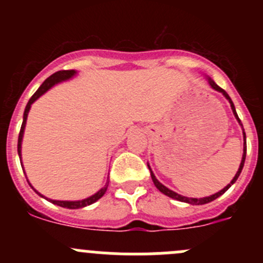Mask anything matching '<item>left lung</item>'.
Here are the masks:
<instances>
[{
  "instance_id": "8db88e82",
  "label": "left lung",
  "mask_w": 263,
  "mask_h": 263,
  "mask_svg": "<svg viewBox=\"0 0 263 263\" xmlns=\"http://www.w3.org/2000/svg\"><path fill=\"white\" fill-rule=\"evenodd\" d=\"M208 80H209V84H210V86L213 87V89L216 90V91L221 92V94L224 95V97L227 98L228 100H229V103H230V107H232V110H233V113H234V116H235V118H237L238 123H239L240 126H242V128H243V124H242V122H240L239 117H238V115H237V110H235V107H234V104H233L232 99H230V97H229V95H228V92L225 91L224 89H221V87H220V86H217V85L215 84V81H214V80H211L210 78H208ZM243 140H245V144H243V156H242V161H240V165H239V169H238L237 174H235V176H234V178L232 179V182H230L229 184L227 185V187H224V188H222L221 191H219V192H217V193H215V195H211V196H209V197H202V198H191V197H185V196L178 195V193H177V192H174V191L169 190V188H166L165 185H163V184H161V183L159 182L158 179L155 178V176H154V173H153V171H151L150 165H148V164H147V166H148V171H150L151 178H153V182H154V184H155V187L158 188V190L160 191L161 193H164V195H166V196H168V197H172V198H174V200H177V201H181V202H187V203H191V205H205V203H209V202H211V201L216 200L217 197H220V196H221L222 193H225V192H227V191L229 190L230 187H232V184H234L235 181H237V179H238V177H239V174L242 173V169H243V165H245V160H246V154H247V142H246V132H245V128H243Z\"/></svg>"
}]
</instances>
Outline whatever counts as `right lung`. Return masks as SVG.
Returning a JSON list of instances; mask_svg holds the SVG:
<instances>
[{
  "label": "right lung",
  "instance_id": "right-lung-1",
  "mask_svg": "<svg viewBox=\"0 0 263 263\" xmlns=\"http://www.w3.org/2000/svg\"><path fill=\"white\" fill-rule=\"evenodd\" d=\"M76 75V71L75 70H63V71H57V72H54L53 75H50L48 79H47L46 81L43 82V84L39 86V89L36 90L35 92H34L33 97L29 99L28 104H26L25 107V110H24V117H23V124H21V128H20V134H18V140H17V153H18V156H20V163H21V142H23V135H24V129H25V124H26V118H28V113L29 110H30V107L31 104H33L34 102H35L36 99H38L39 97H42V95L44 94L46 91H48L52 86H54L55 84H58V82L61 81H66L68 80V79H71L72 76ZM30 184V183H29ZM108 184H109V181H107L105 183L104 187L102 188V190L98 191L95 195L90 196V197L87 198H84V200L81 201H57V200H49V198H47V200L50 201L52 203H54V205L57 206H61V208H66V209H81V208H85V206H89L91 205V203L97 202L98 200H99L100 197H103V195H104L105 192H107V188H108ZM31 187V184H30ZM33 188V187H31ZM34 190V188H33ZM35 191V190H34ZM36 193H38L39 196H42L41 193L38 192V191H35ZM42 197H44V196H42ZM46 198V197H44Z\"/></svg>",
  "mask_w": 263,
  "mask_h": 263
}]
</instances>
